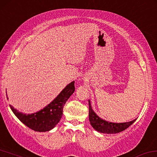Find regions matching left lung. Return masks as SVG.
<instances>
[{"mask_svg": "<svg viewBox=\"0 0 157 157\" xmlns=\"http://www.w3.org/2000/svg\"><path fill=\"white\" fill-rule=\"evenodd\" d=\"M89 103V121H90L91 126L93 127V128L96 131L102 133L107 134H113L117 133L121 131H124V130L128 128L130 126L133 124L136 121V119H134L131 121L126 123H111L106 121L100 119L98 116L93 112L91 107V105L90 101H88Z\"/></svg>", "mask_w": 157, "mask_h": 157, "instance_id": "1", "label": "left lung"}]
</instances>
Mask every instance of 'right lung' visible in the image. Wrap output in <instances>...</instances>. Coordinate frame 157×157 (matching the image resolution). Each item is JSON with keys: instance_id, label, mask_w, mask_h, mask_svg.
Listing matches in <instances>:
<instances>
[{"instance_id": "add662e5", "label": "right lung", "mask_w": 157, "mask_h": 157, "mask_svg": "<svg viewBox=\"0 0 157 157\" xmlns=\"http://www.w3.org/2000/svg\"><path fill=\"white\" fill-rule=\"evenodd\" d=\"M74 81H72L65 87L51 103L44 109L34 114L26 115L18 112L11 105H10V107L16 117L29 128L39 132L49 131L53 128L61 119L65 103L74 93Z\"/></svg>"}]
</instances>
